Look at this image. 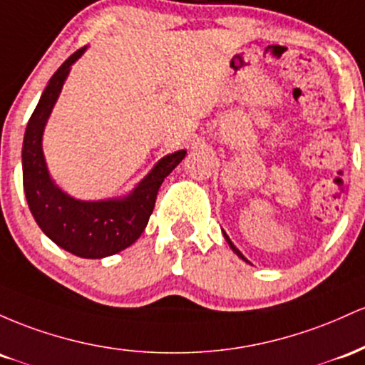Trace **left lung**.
<instances>
[{
  "instance_id": "left-lung-1",
  "label": "left lung",
  "mask_w": 365,
  "mask_h": 365,
  "mask_svg": "<svg viewBox=\"0 0 365 365\" xmlns=\"http://www.w3.org/2000/svg\"><path fill=\"white\" fill-rule=\"evenodd\" d=\"M222 235H224V237H226L227 245H229V247H231V250H232V252H235V253H236V255H237V257H240V259H241V260L248 262V260H247V259H245V257H243V253H241V252H240V250H237V248L235 247V245H232V241H231V240H229V236L226 235V232H224V231H222Z\"/></svg>"
}]
</instances>
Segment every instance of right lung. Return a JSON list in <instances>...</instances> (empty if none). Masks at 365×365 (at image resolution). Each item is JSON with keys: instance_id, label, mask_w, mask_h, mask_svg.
<instances>
[{"instance_id": "obj_1", "label": "right lung", "mask_w": 365, "mask_h": 365, "mask_svg": "<svg viewBox=\"0 0 365 365\" xmlns=\"http://www.w3.org/2000/svg\"><path fill=\"white\" fill-rule=\"evenodd\" d=\"M86 50L88 46L77 50L53 73L29 118L22 146L24 191L32 217L53 243L83 259H105L130 247L141 236L163 179L181 163L186 150L160 158L129 195L118 198L86 202L58 187L44 160L43 134L71 67Z\"/></svg>"}]
</instances>
